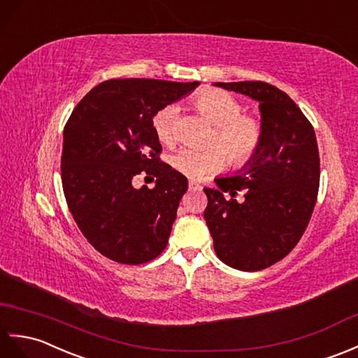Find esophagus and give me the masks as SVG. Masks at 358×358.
Here are the masks:
<instances>
[{
  "label": "esophagus",
  "mask_w": 358,
  "mask_h": 358,
  "mask_svg": "<svg viewBox=\"0 0 358 358\" xmlns=\"http://www.w3.org/2000/svg\"><path fill=\"white\" fill-rule=\"evenodd\" d=\"M188 187H189V189H201L202 188L201 184H197V182H194V180H189Z\"/></svg>",
  "instance_id": "34e87169"
}]
</instances>
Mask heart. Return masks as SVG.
Wrapping results in <instances>:
<instances>
[{
	"instance_id": "obj_1",
	"label": "heart",
	"mask_w": 358,
	"mask_h": 358,
	"mask_svg": "<svg viewBox=\"0 0 358 358\" xmlns=\"http://www.w3.org/2000/svg\"><path fill=\"white\" fill-rule=\"evenodd\" d=\"M193 106L214 125L210 147L206 150L182 148L171 156L173 169L187 178L201 179L220 170L227 159L233 166H245L257 155L265 134L260 116L242 112V102L231 93L205 89L193 98ZM178 108L165 106L153 115L152 127L157 141L171 145L176 141Z\"/></svg>"
}]
</instances>
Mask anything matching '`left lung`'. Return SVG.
Returning a JSON list of instances; mask_svg holds the SVG:
<instances>
[{"instance_id":"1","label":"left lung","mask_w":358,"mask_h":358,"mask_svg":"<svg viewBox=\"0 0 358 358\" xmlns=\"http://www.w3.org/2000/svg\"><path fill=\"white\" fill-rule=\"evenodd\" d=\"M260 102L265 134L257 155L233 178L203 188V217L225 265L260 271L282 260L303 236L320 185L314 127L287 93L262 81L216 83ZM243 191L245 200L234 197ZM232 196L227 200L224 193Z\"/></svg>"}]
</instances>
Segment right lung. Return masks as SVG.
Listing matches in <instances>:
<instances>
[{"label": "right lung", "instance_id": "obj_1", "mask_svg": "<svg viewBox=\"0 0 358 358\" xmlns=\"http://www.w3.org/2000/svg\"><path fill=\"white\" fill-rule=\"evenodd\" d=\"M197 85L108 79L71 112L61 156L62 189L78 228L107 259L141 265L165 250L188 180L159 157L162 145L152 119ZM139 173L156 178L155 188L134 189Z\"/></svg>", "mask_w": 358, "mask_h": 358}]
</instances>
